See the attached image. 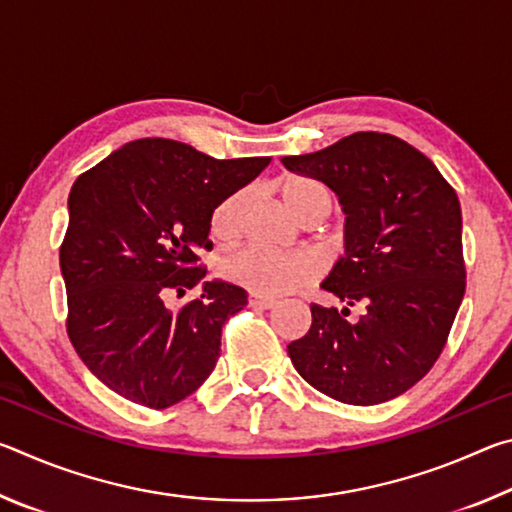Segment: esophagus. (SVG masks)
<instances>
[{"label":"esophagus","mask_w":512,"mask_h":512,"mask_svg":"<svg viewBox=\"0 0 512 512\" xmlns=\"http://www.w3.org/2000/svg\"><path fill=\"white\" fill-rule=\"evenodd\" d=\"M248 305L255 307V309H273L275 307V300L273 298H266V296H259V293H250Z\"/></svg>","instance_id":"esophagus-1"}]
</instances>
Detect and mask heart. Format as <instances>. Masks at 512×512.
Returning <instances> with one entry per match:
<instances>
[{
	"label": "heart",
	"instance_id": "obj_1",
	"mask_svg": "<svg viewBox=\"0 0 512 512\" xmlns=\"http://www.w3.org/2000/svg\"><path fill=\"white\" fill-rule=\"evenodd\" d=\"M282 203L300 221H320L332 212V194L314 178L291 176L280 183ZM246 194L237 192L216 205L210 219V232L216 241H232L239 232L241 210ZM219 271L225 280L239 284L259 296H282L316 277L314 259L302 253H275V250L246 246L221 257Z\"/></svg>",
	"mask_w": 512,
	"mask_h": 512
}]
</instances>
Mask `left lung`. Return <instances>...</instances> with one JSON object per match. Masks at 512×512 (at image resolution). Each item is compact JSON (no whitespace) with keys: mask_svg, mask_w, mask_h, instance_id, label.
<instances>
[{"mask_svg":"<svg viewBox=\"0 0 512 512\" xmlns=\"http://www.w3.org/2000/svg\"><path fill=\"white\" fill-rule=\"evenodd\" d=\"M282 164L339 196L345 255L323 284L345 302L311 305V327L289 343L300 377L334 400H393L443 352L465 293L463 219L452 185L427 155L386 133H354ZM364 307L345 321L350 306Z\"/></svg>","mask_w":512,"mask_h":512,"instance_id":"left-lung-1","label":"left lung"}]
</instances>
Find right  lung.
Returning <instances> with one entry per match:
<instances>
[{
	"mask_svg": "<svg viewBox=\"0 0 512 512\" xmlns=\"http://www.w3.org/2000/svg\"><path fill=\"white\" fill-rule=\"evenodd\" d=\"M268 162L216 160L183 142L144 137L76 178L60 246L67 334L110 391L167 409L210 377L225 320L248 305V293L212 280L180 310L163 298L203 281L198 253L212 250V212Z\"/></svg>",
	"mask_w": 512,
	"mask_h": 512,
	"instance_id": "1",
	"label": "right lung"
}]
</instances>
